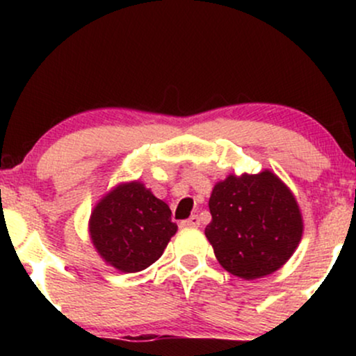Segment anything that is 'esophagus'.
<instances>
[{
  "label": "esophagus",
  "instance_id": "1",
  "mask_svg": "<svg viewBox=\"0 0 356 356\" xmlns=\"http://www.w3.org/2000/svg\"><path fill=\"white\" fill-rule=\"evenodd\" d=\"M199 224H201V219H199V216H191L189 219H186V220H182L181 222V226L182 227H197Z\"/></svg>",
  "mask_w": 356,
  "mask_h": 356
}]
</instances>
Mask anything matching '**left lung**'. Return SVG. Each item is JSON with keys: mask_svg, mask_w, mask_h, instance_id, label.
Returning a JSON list of instances; mask_svg holds the SVG:
<instances>
[{"mask_svg": "<svg viewBox=\"0 0 356 356\" xmlns=\"http://www.w3.org/2000/svg\"><path fill=\"white\" fill-rule=\"evenodd\" d=\"M209 211L206 238L219 264L248 281L277 271L303 234L295 195L271 170L229 175L218 182Z\"/></svg>", "mask_w": 356, "mask_h": 356, "instance_id": "1", "label": "left lung"}]
</instances>
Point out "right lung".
Returning <instances> with one entry per match:
<instances>
[{
    "label": "right lung",
    "instance_id": "obj_1",
    "mask_svg": "<svg viewBox=\"0 0 356 356\" xmlns=\"http://www.w3.org/2000/svg\"><path fill=\"white\" fill-rule=\"evenodd\" d=\"M169 206L142 182L118 184L90 216L93 246L105 263L122 273L149 268L177 232Z\"/></svg>",
    "mask_w": 356,
    "mask_h": 356
}]
</instances>
